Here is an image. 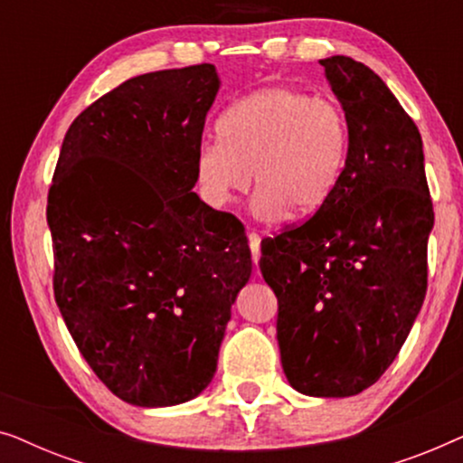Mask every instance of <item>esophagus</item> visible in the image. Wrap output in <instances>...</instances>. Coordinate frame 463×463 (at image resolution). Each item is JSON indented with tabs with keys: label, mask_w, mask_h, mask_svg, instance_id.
I'll return each mask as SVG.
<instances>
[{
	"label": "esophagus",
	"mask_w": 463,
	"mask_h": 463,
	"mask_svg": "<svg viewBox=\"0 0 463 463\" xmlns=\"http://www.w3.org/2000/svg\"><path fill=\"white\" fill-rule=\"evenodd\" d=\"M249 246H250L252 261L259 263V259H261V236H259L257 232H250L249 233Z\"/></svg>",
	"instance_id": "34e87169"
}]
</instances>
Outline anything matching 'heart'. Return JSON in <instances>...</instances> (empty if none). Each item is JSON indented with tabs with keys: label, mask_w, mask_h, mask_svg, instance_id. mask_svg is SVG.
I'll return each mask as SVG.
<instances>
[{
	"label": "heart",
	"mask_w": 463,
	"mask_h": 463,
	"mask_svg": "<svg viewBox=\"0 0 463 463\" xmlns=\"http://www.w3.org/2000/svg\"><path fill=\"white\" fill-rule=\"evenodd\" d=\"M219 141L195 151L200 195L225 208L252 185L263 219L312 217L344 176L350 124L337 100L295 86H265L233 103L219 119Z\"/></svg>",
	"instance_id": "heart-1"
}]
</instances>
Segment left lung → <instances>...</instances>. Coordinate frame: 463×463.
<instances>
[{"label": "left lung", "mask_w": 463, "mask_h": 463, "mask_svg": "<svg viewBox=\"0 0 463 463\" xmlns=\"http://www.w3.org/2000/svg\"><path fill=\"white\" fill-rule=\"evenodd\" d=\"M350 124L337 192L318 213L261 242L278 297L288 383L307 396H354L394 363L428 288L432 198L421 135L377 73L322 59Z\"/></svg>", "instance_id": "1"}]
</instances>
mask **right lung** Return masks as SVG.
I'll return each mask as SVG.
<instances>
[{"label":"right lung","mask_w":463,"mask_h":463,"mask_svg":"<svg viewBox=\"0 0 463 463\" xmlns=\"http://www.w3.org/2000/svg\"><path fill=\"white\" fill-rule=\"evenodd\" d=\"M214 65L126 80L69 126L48 192L54 299L97 377L137 407L192 401L249 282L244 227L192 189Z\"/></svg>","instance_id":"right-lung-1"}]
</instances>
